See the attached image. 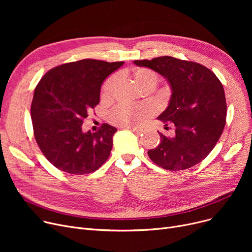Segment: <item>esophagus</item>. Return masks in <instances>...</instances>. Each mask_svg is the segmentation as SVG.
<instances>
[{
	"label": "esophagus",
	"instance_id": "esophagus-1",
	"mask_svg": "<svg viewBox=\"0 0 252 252\" xmlns=\"http://www.w3.org/2000/svg\"><path fill=\"white\" fill-rule=\"evenodd\" d=\"M124 128H127V129H129L131 131H135V133H137V134H141V133H143V131H144V128L137 127V126H124Z\"/></svg>",
	"mask_w": 252,
	"mask_h": 252
}]
</instances>
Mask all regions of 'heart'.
<instances>
[{
    "label": "heart",
    "mask_w": 252,
    "mask_h": 252,
    "mask_svg": "<svg viewBox=\"0 0 252 252\" xmlns=\"http://www.w3.org/2000/svg\"><path fill=\"white\" fill-rule=\"evenodd\" d=\"M134 78L136 83L144 89H146L148 87L154 88L158 81L157 74L153 70L149 68H145V67L137 68L134 71ZM116 81H117L116 74H113L106 79L101 90L102 99L110 98L112 94V90L116 84ZM153 113H154V107L151 104H140L136 106L121 105L111 111L109 117H110L111 123L116 126H137L142 124Z\"/></svg>",
    "instance_id": "obj_1"
}]
</instances>
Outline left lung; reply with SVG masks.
Masks as SVG:
<instances>
[{"label": "left lung", "instance_id": "8db88e82", "mask_svg": "<svg viewBox=\"0 0 252 252\" xmlns=\"http://www.w3.org/2000/svg\"><path fill=\"white\" fill-rule=\"evenodd\" d=\"M165 77L171 89L167 108L158 116L174 129L161 133V142L148 151L150 159L164 169L183 170L201 162L218 143L227 116L221 83L205 66L170 56L135 60Z\"/></svg>", "mask_w": 252, "mask_h": 252}]
</instances>
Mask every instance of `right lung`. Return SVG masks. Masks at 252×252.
<instances>
[{"mask_svg": "<svg viewBox=\"0 0 252 252\" xmlns=\"http://www.w3.org/2000/svg\"><path fill=\"white\" fill-rule=\"evenodd\" d=\"M123 64L83 59L56 66L38 82L31 110L33 134L45 157L58 169L86 175L107 160L117 129L103 124L96 133H84L82 125L99 104L105 78Z\"/></svg>", "mask_w": 252, "mask_h": 252, "instance_id": "right-lung-1", "label": "right lung"}]
</instances>
